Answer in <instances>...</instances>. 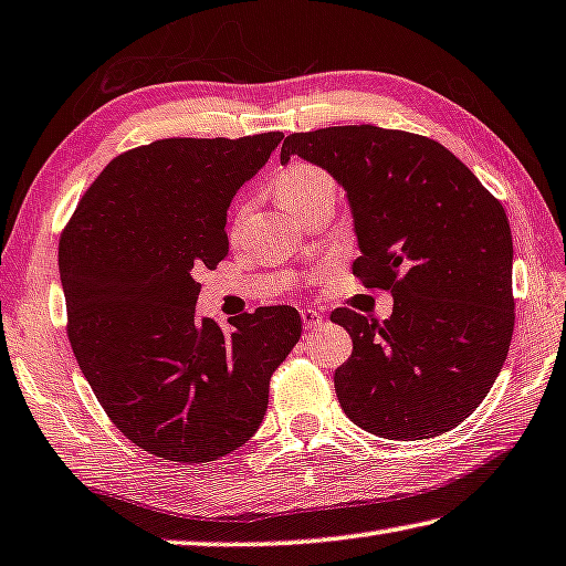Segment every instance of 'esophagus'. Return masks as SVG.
Instances as JSON below:
<instances>
[{
    "label": "esophagus",
    "mask_w": 566,
    "mask_h": 566,
    "mask_svg": "<svg viewBox=\"0 0 566 566\" xmlns=\"http://www.w3.org/2000/svg\"><path fill=\"white\" fill-rule=\"evenodd\" d=\"M301 318H303V326H306V328H316V326L324 324V316H321L316 308H303Z\"/></svg>",
    "instance_id": "esophagus-1"
}]
</instances>
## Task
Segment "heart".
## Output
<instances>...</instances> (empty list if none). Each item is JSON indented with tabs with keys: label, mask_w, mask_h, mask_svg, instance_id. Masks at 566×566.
I'll return each instance as SVG.
<instances>
[{
	"label": "heart",
	"mask_w": 566,
	"mask_h": 566,
	"mask_svg": "<svg viewBox=\"0 0 566 566\" xmlns=\"http://www.w3.org/2000/svg\"><path fill=\"white\" fill-rule=\"evenodd\" d=\"M275 195L295 214L321 199H336V181L328 171L308 161H291L277 171Z\"/></svg>",
	"instance_id": "1"
}]
</instances>
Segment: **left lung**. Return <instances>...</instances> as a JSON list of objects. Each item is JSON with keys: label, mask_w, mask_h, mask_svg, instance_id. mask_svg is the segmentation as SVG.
Instances as JSON below:
<instances>
[{"label": "left lung", "mask_w": 566, "mask_h": 566, "mask_svg": "<svg viewBox=\"0 0 566 566\" xmlns=\"http://www.w3.org/2000/svg\"><path fill=\"white\" fill-rule=\"evenodd\" d=\"M346 189L361 255L354 275L392 293L379 324L349 308L332 321L354 342L334 374L342 410L387 440L458 428L489 395L514 334L509 217L475 174L428 136L328 126L285 136Z\"/></svg>", "instance_id": "obj_1"}]
</instances>
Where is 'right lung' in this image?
Instances as JSON below:
<instances>
[{
  "label": "right lung",
  "instance_id": "1",
  "mask_svg": "<svg viewBox=\"0 0 566 566\" xmlns=\"http://www.w3.org/2000/svg\"><path fill=\"white\" fill-rule=\"evenodd\" d=\"M281 132L161 138L116 156L60 238L67 338L111 422L161 460L210 463L253 438L301 338L291 306L195 318L197 273L228 255V207Z\"/></svg>",
  "mask_w": 566,
  "mask_h": 566
}]
</instances>
